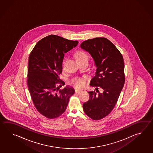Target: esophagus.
I'll return each instance as SVG.
<instances>
[{"label": "esophagus", "mask_w": 153, "mask_h": 153, "mask_svg": "<svg viewBox=\"0 0 153 153\" xmlns=\"http://www.w3.org/2000/svg\"><path fill=\"white\" fill-rule=\"evenodd\" d=\"M75 91L76 93H77V94H80V92H81L82 90H80V89H78V88H75Z\"/></svg>", "instance_id": "esophagus-1"}]
</instances>
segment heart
Here are the masks:
<instances>
[{"mask_svg": "<svg viewBox=\"0 0 153 153\" xmlns=\"http://www.w3.org/2000/svg\"><path fill=\"white\" fill-rule=\"evenodd\" d=\"M76 58L78 60L84 58H88V56L84 52H78L76 53ZM72 83L77 87H81L84 85V80L81 78H76L72 81Z\"/></svg>", "mask_w": 153, "mask_h": 153, "instance_id": "1", "label": "heart"}]
</instances>
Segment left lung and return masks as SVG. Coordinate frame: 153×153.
Listing matches in <instances>:
<instances>
[{"instance_id": "1", "label": "left lung", "mask_w": 153, "mask_h": 153, "mask_svg": "<svg viewBox=\"0 0 153 153\" xmlns=\"http://www.w3.org/2000/svg\"><path fill=\"white\" fill-rule=\"evenodd\" d=\"M80 48L88 52L96 67L90 85L98 86L97 92L88 91L89 100L82 105L85 113L97 120L111 113L117 102L125 83L123 57L115 46L105 38H96L82 42Z\"/></svg>"}]
</instances>
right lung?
<instances>
[{"instance_id": "obj_1", "label": "right lung", "mask_w": 153, "mask_h": 153, "mask_svg": "<svg viewBox=\"0 0 153 153\" xmlns=\"http://www.w3.org/2000/svg\"><path fill=\"white\" fill-rule=\"evenodd\" d=\"M78 41L50 35L36 43L28 61L27 85L33 102L40 114L55 119L65 111L70 97L74 94L72 87L64 84L59 75L62 72L65 53L78 45Z\"/></svg>"}]
</instances>
